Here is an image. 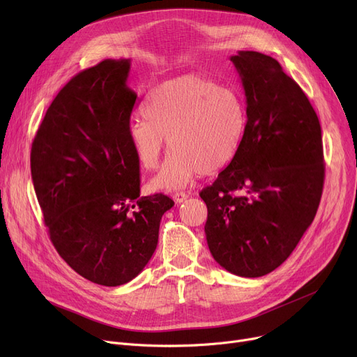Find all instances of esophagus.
Here are the masks:
<instances>
[{
  "mask_svg": "<svg viewBox=\"0 0 357 357\" xmlns=\"http://www.w3.org/2000/svg\"><path fill=\"white\" fill-rule=\"evenodd\" d=\"M172 198H174V201H175L176 204H181V202H183L186 198H188V195H186L185 192H175V194L172 195Z\"/></svg>",
  "mask_w": 357,
  "mask_h": 357,
  "instance_id": "1",
  "label": "esophagus"
}]
</instances>
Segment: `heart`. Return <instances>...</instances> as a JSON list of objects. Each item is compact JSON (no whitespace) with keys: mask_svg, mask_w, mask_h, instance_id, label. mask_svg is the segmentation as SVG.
Segmentation results:
<instances>
[{"mask_svg":"<svg viewBox=\"0 0 357 357\" xmlns=\"http://www.w3.org/2000/svg\"><path fill=\"white\" fill-rule=\"evenodd\" d=\"M144 117L128 123L127 135L140 163L156 167L169 153L153 188H183L197 175L222 171L234 159L246 127V104L240 93L201 75H182L149 93Z\"/></svg>","mask_w":357,"mask_h":357,"instance_id":"heart-1","label":"heart"}]
</instances>
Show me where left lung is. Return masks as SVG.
I'll use <instances>...</instances> for the list:
<instances>
[{
	"label": "left lung",
	"mask_w": 357,
	"mask_h": 357,
	"mask_svg": "<svg viewBox=\"0 0 357 357\" xmlns=\"http://www.w3.org/2000/svg\"><path fill=\"white\" fill-rule=\"evenodd\" d=\"M230 61L245 88L248 121L234 159L199 197L217 264L259 278L284 264L317 214L324 185L321 126L276 59L240 50Z\"/></svg>",
	"instance_id": "8db88e82"
}]
</instances>
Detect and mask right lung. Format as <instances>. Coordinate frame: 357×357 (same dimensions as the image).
<instances>
[{
    "label": "right lung",
    "instance_id": "1",
    "mask_svg": "<svg viewBox=\"0 0 357 357\" xmlns=\"http://www.w3.org/2000/svg\"><path fill=\"white\" fill-rule=\"evenodd\" d=\"M130 59L79 72L56 96L31 144L37 201L54 249L85 279L119 287L156 250L174 201L140 197V163L127 135L137 93Z\"/></svg>",
    "mask_w": 357,
    "mask_h": 357
}]
</instances>
